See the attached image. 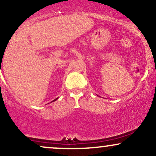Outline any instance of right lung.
I'll return each mask as SVG.
<instances>
[{
    "mask_svg": "<svg viewBox=\"0 0 156 156\" xmlns=\"http://www.w3.org/2000/svg\"><path fill=\"white\" fill-rule=\"evenodd\" d=\"M58 98H56L55 99H54V100L53 101H52V102H54V101H56V100H57V99Z\"/></svg>",
    "mask_w": 156,
    "mask_h": 156,
    "instance_id": "obj_1",
    "label": "right lung"
}]
</instances>
